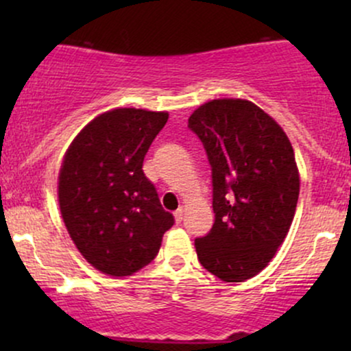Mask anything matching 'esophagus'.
Returning <instances> with one entry per match:
<instances>
[{"label": "esophagus", "instance_id": "1", "mask_svg": "<svg viewBox=\"0 0 351 351\" xmlns=\"http://www.w3.org/2000/svg\"><path fill=\"white\" fill-rule=\"evenodd\" d=\"M183 216H184V209H183V208L176 209V211H175V219H176V223H181V221H183Z\"/></svg>", "mask_w": 351, "mask_h": 351}]
</instances>
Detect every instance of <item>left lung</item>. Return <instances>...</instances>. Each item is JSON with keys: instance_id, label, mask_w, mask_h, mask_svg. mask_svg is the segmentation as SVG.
<instances>
[{"instance_id": "8db88e82", "label": "left lung", "mask_w": 351, "mask_h": 351, "mask_svg": "<svg viewBox=\"0 0 351 351\" xmlns=\"http://www.w3.org/2000/svg\"><path fill=\"white\" fill-rule=\"evenodd\" d=\"M206 150L215 224L195 239L201 265L224 282H244L271 263L299 199L295 155L282 127L256 104L216 99L188 119Z\"/></svg>"}]
</instances>
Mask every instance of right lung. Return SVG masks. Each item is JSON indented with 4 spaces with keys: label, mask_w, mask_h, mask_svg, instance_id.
<instances>
[{
    "label": "right lung",
    "mask_w": 351,
    "mask_h": 351,
    "mask_svg": "<svg viewBox=\"0 0 351 351\" xmlns=\"http://www.w3.org/2000/svg\"><path fill=\"white\" fill-rule=\"evenodd\" d=\"M167 120V112L114 108L87 123L64 155L58 191L64 224L87 263L112 277L150 264L175 223L142 170Z\"/></svg>",
    "instance_id": "1"
}]
</instances>
